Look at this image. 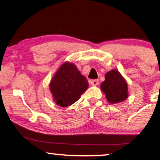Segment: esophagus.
Masks as SVG:
<instances>
[{"label": "esophagus", "instance_id": "34e87169", "mask_svg": "<svg viewBox=\"0 0 160 160\" xmlns=\"http://www.w3.org/2000/svg\"><path fill=\"white\" fill-rule=\"evenodd\" d=\"M90 85H92V86H96V85H98L99 83V80H90Z\"/></svg>", "mask_w": 160, "mask_h": 160}]
</instances>
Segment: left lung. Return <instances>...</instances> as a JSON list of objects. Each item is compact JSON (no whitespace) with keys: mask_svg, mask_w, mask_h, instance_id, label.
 I'll list each match as a JSON object with an SVG mask.
<instances>
[{"mask_svg":"<svg viewBox=\"0 0 160 160\" xmlns=\"http://www.w3.org/2000/svg\"><path fill=\"white\" fill-rule=\"evenodd\" d=\"M101 89L111 104L124 101L128 97V83L117 70H111L106 73Z\"/></svg>","mask_w":160,"mask_h":160,"instance_id":"8db88e82","label":"left lung"}]
</instances>
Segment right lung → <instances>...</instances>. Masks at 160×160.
<instances>
[{
  "instance_id": "obj_1",
  "label": "right lung",
  "mask_w": 160,
  "mask_h": 160,
  "mask_svg": "<svg viewBox=\"0 0 160 160\" xmlns=\"http://www.w3.org/2000/svg\"><path fill=\"white\" fill-rule=\"evenodd\" d=\"M86 78L70 62L57 69L49 83V90L57 106L68 107L75 103L88 88Z\"/></svg>"
}]
</instances>
